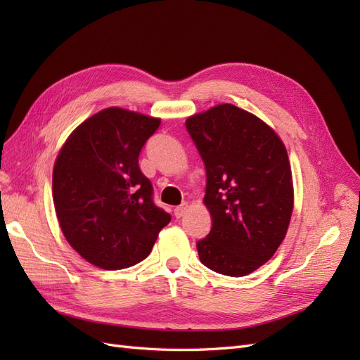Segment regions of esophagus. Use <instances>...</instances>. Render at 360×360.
<instances>
[{"instance_id": "1", "label": "esophagus", "mask_w": 360, "mask_h": 360, "mask_svg": "<svg viewBox=\"0 0 360 360\" xmlns=\"http://www.w3.org/2000/svg\"><path fill=\"white\" fill-rule=\"evenodd\" d=\"M188 207H189V204H188V202H183L181 205L176 207V209H174V216H176V217H181L184 213H186Z\"/></svg>"}]
</instances>
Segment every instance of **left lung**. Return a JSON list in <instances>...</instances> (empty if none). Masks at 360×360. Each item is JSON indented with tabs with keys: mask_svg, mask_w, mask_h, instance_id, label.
<instances>
[{
	"mask_svg": "<svg viewBox=\"0 0 360 360\" xmlns=\"http://www.w3.org/2000/svg\"><path fill=\"white\" fill-rule=\"evenodd\" d=\"M205 165L209 236L200 261L216 274L246 276L269 261L287 234L292 177L284 143L254 114L222 103L186 120Z\"/></svg>",
	"mask_w": 360,
	"mask_h": 360,
	"instance_id": "8db88e82",
	"label": "left lung"
}]
</instances>
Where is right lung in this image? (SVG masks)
Returning a JSON list of instances; mask_svg holds the SVG:
<instances>
[{"label": "right lung", "instance_id": "add662e5", "mask_svg": "<svg viewBox=\"0 0 360 360\" xmlns=\"http://www.w3.org/2000/svg\"><path fill=\"white\" fill-rule=\"evenodd\" d=\"M159 124V118L106 108L76 127L57 156L52 197L61 231L97 267L138 264L171 221L138 165Z\"/></svg>", "mask_w": 360, "mask_h": 360}]
</instances>
